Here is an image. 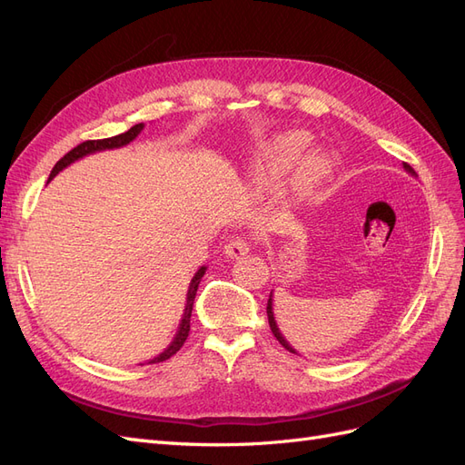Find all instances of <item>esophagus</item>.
<instances>
[{
	"mask_svg": "<svg viewBox=\"0 0 465 465\" xmlns=\"http://www.w3.org/2000/svg\"><path fill=\"white\" fill-rule=\"evenodd\" d=\"M250 252V242L246 241L244 236H234L231 238V241L224 244V254H227L229 258H242L244 254H248Z\"/></svg>",
	"mask_w": 465,
	"mask_h": 465,
	"instance_id": "esophagus-1",
	"label": "esophagus"
}]
</instances>
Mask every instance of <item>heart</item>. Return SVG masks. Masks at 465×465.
Returning <instances> with one entry per match:
<instances>
[{
  "label": "heart",
  "instance_id": "obj_1",
  "mask_svg": "<svg viewBox=\"0 0 465 465\" xmlns=\"http://www.w3.org/2000/svg\"><path fill=\"white\" fill-rule=\"evenodd\" d=\"M306 145L308 135L302 132L277 134L270 142L263 143L256 159L263 176L283 174L294 163L289 180V192L299 200L311 195L331 176V161L326 154L306 153L301 160L298 159Z\"/></svg>",
  "mask_w": 465,
  "mask_h": 465
}]
</instances>
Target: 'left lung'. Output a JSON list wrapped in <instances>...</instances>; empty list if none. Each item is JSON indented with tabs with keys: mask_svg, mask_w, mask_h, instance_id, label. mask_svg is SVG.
Wrapping results in <instances>:
<instances>
[{
	"mask_svg": "<svg viewBox=\"0 0 465 465\" xmlns=\"http://www.w3.org/2000/svg\"><path fill=\"white\" fill-rule=\"evenodd\" d=\"M403 168H405V173H407V174L417 176L413 168H411L410 164H407V163H403ZM272 297H273V292L270 294V301H267V320H270V328H272L273 335L277 337V341H279L281 345H283L287 351H291V353H297V351H294V349L291 347V343L285 340L283 333H281V330L277 328V322H275V316H273V299H272Z\"/></svg>",
	"mask_w": 465,
	"mask_h": 465,
	"instance_id": "obj_1",
	"label": "left lung"
}]
</instances>
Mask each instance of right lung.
<instances>
[{"instance_id": "right-lung-1", "label": "right lung", "mask_w": 465, "mask_h": 465, "mask_svg": "<svg viewBox=\"0 0 465 465\" xmlns=\"http://www.w3.org/2000/svg\"><path fill=\"white\" fill-rule=\"evenodd\" d=\"M143 128H145V124H135L134 128H130L128 132H124V134H120V135L106 137V139H93V142H83V143H79L77 147H74L67 154H64V157L54 164L48 182H50L55 174H60L65 166H69V164L79 161V159H83V157H87V154H93V153H98V151H106V149H120V147H124V145L132 143L134 139H135L139 134H142ZM205 270H207V267L202 265L200 270L195 272V275L192 277V281H190L188 294H186V308H184V314H182V320H180V326H178V331H176V335H174V340L171 341V345H168V347L163 351V353H159L157 357L149 359L147 364L163 362V361H166V359H171V357L176 353V351H180V347L184 345V341L188 340L193 299H195V292H198L200 281H202V277L205 275Z\"/></svg>"}]
</instances>
